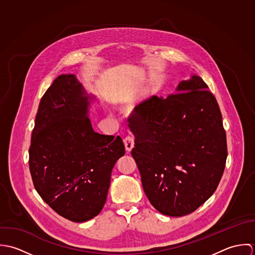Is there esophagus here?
Masks as SVG:
<instances>
[{
	"mask_svg": "<svg viewBox=\"0 0 255 255\" xmlns=\"http://www.w3.org/2000/svg\"><path fill=\"white\" fill-rule=\"evenodd\" d=\"M124 143H125V147H126V150L127 152H130L134 146V138L132 136H127L125 139H124Z\"/></svg>",
	"mask_w": 255,
	"mask_h": 255,
	"instance_id": "1",
	"label": "esophagus"
}]
</instances>
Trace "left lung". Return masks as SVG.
Returning a JSON list of instances; mask_svg holds the SVG:
<instances>
[{
  "label": "left lung",
  "instance_id": "left-lung-1",
  "mask_svg": "<svg viewBox=\"0 0 255 255\" xmlns=\"http://www.w3.org/2000/svg\"><path fill=\"white\" fill-rule=\"evenodd\" d=\"M131 155L150 203L160 213L182 217L216 190L227 160L222 114L203 79L191 74L166 99L152 96L128 120Z\"/></svg>",
  "mask_w": 255,
  "mask_h": 255
}]
</instances>
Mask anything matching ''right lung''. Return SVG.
<instances>
[{"instance_id": "right-lung-1", "label": "right lung", "mask_w": 255, "mask_h": 255, "mask_svg": "<svg viewBox=\"0 0 255 255\" xmlns=\"http://www.w3.org/2000/svg\"><path fill=\"white\" fill-rule=\"evenodd\" d=\"M87 94L74 74L58 76L41 98L29 148V169L41 198L59 215L81 223L97 216L112 170L126 150L120 136L94 131Z\"/></svg>"}]
</instances>
